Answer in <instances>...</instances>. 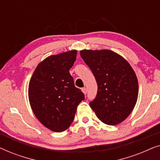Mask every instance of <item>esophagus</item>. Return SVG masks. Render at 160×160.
I'll return each mask as SVG.
<instances>
[{"label": "esophagus", "instance_id": "esophagus-1", "mask_svg": "<svg viewBox=\"0 0 160 160\" xmlns=\"http://www.w3.org/2000/svg\"><path fill=\"white\" fill-rule=\"evenodd\" d=\"M82 91L83 92V93H84V95H86V94H87V89L85 88V87H84V88L82 89Z\"/></svg>", "mask_w": 160, "mask_h": 160}]
</instances>
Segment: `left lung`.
<instances>
[{
    "label": "left lung",
    "mask_w": 160,
    "mask_h": 160,
    "mask_svg": "<svg viewBox=\"0 0 160 160\" xmlns=\"http://www.w3.org/2000/svg\"><path fill=\"white\" fill-rule=\"evenodd\" d=\"M98 84V93L89 102L100 121L116 125L126 119L136 104L138 96L137 76L129 62L108 49L80 52Z\"/></svg>",
    "instance_id": "left-lung-1"
}]
</instances>
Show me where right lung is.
I'll use <instances>...</instances> for the list:
<instances>
[{"label":"right lung","mask_w":160,"mask_h":160,"mask_svg":"<svg viewBox=\"0 0 160 160\" xmlns=\"http://www.w3.org/2000/svg\"><path fill=\"white\" fill-rule=\"evenodd\" d=\"M77 51L51 55L37 65L30 78L28 97L38 121L54 132L66 130L73 121L84 93L74 85L69 70Z\"/></svg>","instance_id":"add662e5"}]
</instances>
